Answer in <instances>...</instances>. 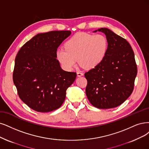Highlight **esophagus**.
<instances>
[{"label":"esophagus","mask_w":149,"mask_h":149,"mask_svg":"<svg viewBox=\"0 0 149 149\" xmlns=\"http://www.w3.org/2000/svg\"><path fill=\"white\" fill-rule=\"evenodd\" d=\"M77 74L78 77H81V76L84 75V73L81 72H80V71H78L77 72Z\"/></svg>","instance_id":"esophagus-1"}]
</instances>
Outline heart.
<instances>
[{"label": "heart", "instance_id": "1", "mask_svg": "<svg viewBox=\"0 0 149 149\" xmlns=\"http://www.w3.org/2000/svg\"><path fill=\"white\" fill-rule=\"evenodd\" d=\"M106 37L96 34L78 33L64 44L65 49H57L56 56L63 69L71 70L77 63L85 69H91L100 64L107 50Z\"/></svg>", "mask_w": 149, "mask_h": 149}]
</instances>
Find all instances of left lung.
Returning a JSON list of instances; mask_svg holds the SVG:
<instances>
[{"mask_svg": "<svg viewBox=\"0 0 149 149\" xmlns=\"http://www.w3.org/2000/svg\"><path fill=\"white\" fill-rule=\"evenodd\" d=\"M107 50L105 58L96 68L85 73L87 80L86 95L93 106L98 109L116 107L131 95L137 75L134 54L130 43L107 28Z\"/></svg>", "mask_w": 149, "mask_h": 149, "instance_id": "obj_1", "label": "left lung"}]
</instances>
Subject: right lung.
<instances>
[{
	"mask_svg": "<svg viewBox=\"0 0 149 149\" xmlns=\"http://www.w3.org/2000/svg\"><path fill=\"white\" fill-rule=\"evenodd\" d=\"M71 31L40 33L21 48L15 58L14 84L21 100L39 112L56 110L64 102L66 90L74 83L76 72L61 68L57 48Z\"/></svg>",
	"mask_w": 149,
	"mask_h": 149,
	"instance_id": "1",
	"label": "right lung"
}]
</instances>
